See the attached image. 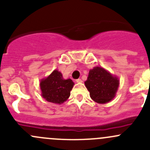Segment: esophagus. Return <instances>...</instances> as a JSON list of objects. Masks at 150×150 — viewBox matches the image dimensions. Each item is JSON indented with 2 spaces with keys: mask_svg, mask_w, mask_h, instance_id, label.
Returning <instances> with one entry per match:
<instances>
[{
  "mask_svg": "<svg viewBox=\"0 0 150 150\" xmlns=\"http://www.w3.org/2000/svg\"><path fill=\"white\" fill-rule=\"evenodd\" d=\"M76 82L78 83H81L83 82V81H82V80L80 79V78H79V79H77V80H76Z\"/></svg>",
  "mask_w": 150,
  "mask_h": 150,
  "instance_id": "obj_1",
  "label": "esophagus"
}]
</instances>
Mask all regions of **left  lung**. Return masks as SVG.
<instances>
[{
    "label": "left lung",
    "instance_id": "left-lung-1",
    "mask_svg": "<svg viewBox=\"0 0 150 150\" xmlns=\"http://www.w3.org/2000/svg\"><path fill=\"white\" fill-rule=\"evenodd\" d=\"M85 85L94 102L105 104L115 96L119 80L104 68L95 67L89 71Z\"/></svg>",
    "mask_w": 150,
    "mask_h": 150
}]
</instances>
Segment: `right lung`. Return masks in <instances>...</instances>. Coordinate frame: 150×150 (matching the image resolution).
Returning <instances> with one entry per match:
<instances>
[{"label":"right lung","instance_id":"obj_1","mask_svg":"<svg viewBox=\"0 0 150 150\" xmlns=\"http://www.w3.org/2000/svg\"><path fill=\"white\" fill-rule=\"evenodd\" d=\"M73 86L72 80H64L61 72L57 69L45 79H42L40 83L42 96L47 102L59 104L69 97Z\"/></svg>","mask_w":150,"mask_h":150}]
</instances>
